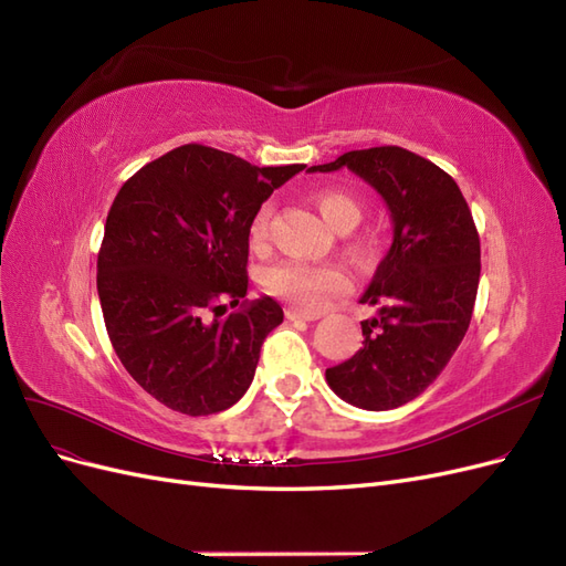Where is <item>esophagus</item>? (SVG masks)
Segmentation results:
<instances>
[{
    "instance_id": "esophagus-1",
    "label": "esophagus",
    "mask_w": 566,
    "mask_h": 566,
    "mask_svg": "<svg viewBox=\"0 0 566 566\" xmlns=\"http://www.w3.org/2000/svg\"><path fill=\"white\" fill-rule=\"evenodd\" d=\"M285 318H290V321H316V318H321V314L302 312V310H295V306H287Z\"/></svg>"
}]
</instances>
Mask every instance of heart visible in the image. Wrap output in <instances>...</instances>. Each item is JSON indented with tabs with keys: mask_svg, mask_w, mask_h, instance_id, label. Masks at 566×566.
Listing matches in <instances>:
<instances>
[{
	"mask_svg": "<svg viewBox=\"0 0 566 566\" xmlns=\"http://www.w3.org/2000/svg\"><path fill=\"white\" fill-rule=\"evenodd\" d=\"M312 200L325 224L339 233L352 231L364 217V205L358 202V198H354L347 191H339V188H323V191H316L312 196ZM266 227H269V208H262L254 214L250 224V241L254 245L262 243V238L266 235ZM347 252L358 264L370 262L375 252H378V241H375L373 235L356 238V241L349 243ZM262 283L271 295L283 297L290 304L300 306V310L314 312L331 295L339 293V290L345 287V273L333 264L279 262L264 271Z\"/></svg>",
	"mask_w": 566,
	"mask_h": 566,
	"instance_id": "obj_1",
	"label": "heart"
}]
</instances>
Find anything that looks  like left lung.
<instances>
[{
    "instance_id": "1",
    "label": "left lung",
    "mask_w": 566,
    "mask_h": 566,
    "mask_svg": "<svg viewBox=\"0 0 566 566\" xmlns=\"http://www.w3.org/2000/svg\"><path fill=\"white\" fill-rule=\"evenodd\" d=\"M347 167L382 196L394 241L364 293L382 304L361 321L364 347L325 370L339 399L364 410L413 401L447 368L470 328L482 250L458 184L434 163L399 146L349 150L310 172Z\"/></svg>"
}]
</instances>
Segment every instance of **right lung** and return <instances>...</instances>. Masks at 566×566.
I'll return each instance as SVG.
<instances>
[{"instance_id": "1", "label": "right lung", "mask_w": 566, "mask_h": 566, "mask_svg": "<svg viewBox=\"0 0 566 566\" xmlns=\"http://www.w3.org/2000/svg\"><path fill=\"white\" fill-rule=\"evenodd\" d=\"M304 165L254 167L186 144L144 165L106 219L96 287L119 361L153 399L212 416L248 391L276 300L248 302V238L262 202ZM237 310L227 319H210Z\"/></svg>"}]
</instances>
